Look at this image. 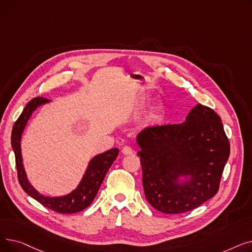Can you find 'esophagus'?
<instances>
[{
  "label": "esophagus",
  "instance_id": "34e87169",
  "mask_svg": "<svg viewBox=\"0 0 252 252\" xmlns=\"http://www.w3.org/2000/svg\"><path fill=\"white\" fill-rule=\"evenodd\" d=\"M122 153L125 154V155H130V154H133V150H131L130 147L126 146V147H124V148L122 149Z\"/></svg>",
  "mask_w": 252,
  "mask_h": 252
}]
</instances>
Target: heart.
I'll list each match as a JSON object with an SVG mask.
<instances>
[{
	"mask_svg": "<svg viewBox=\"0 0 252 252\" xmlns=\"http://www.w3.org/2000/svg\"><path fill=\"white\" fill-rule=\"evenodd\" d=\"M161 108H162V105H161V103H157L156 105H154V106H153V108H152V113H154V114L158 113V112H159V111L161 110Z\"/></svg>",
	"mask_w": 252,
	"mask_h": 252,
	"instance_id": "heart-1",
	"label": "heart"
}]
</instances>
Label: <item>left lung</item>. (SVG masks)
<instances>
[{
  "instance_id": "8db88e82",
  "label": "left lung",
  "mask_w": 252,
  "mask_h": 252,
  "mask_svg": "<svg viewBox=\"0 0 252 252\" xmlns=\"http://www.w3.org/2000/svg\"><path fill=\"white\" fill-rule=\"evenodd\" d=\"M137 144L145 196L158 211L186 213L217 194L230 143L211 108L197 104L183 124L145 128Z\"/></svg>"
}]
</instances>
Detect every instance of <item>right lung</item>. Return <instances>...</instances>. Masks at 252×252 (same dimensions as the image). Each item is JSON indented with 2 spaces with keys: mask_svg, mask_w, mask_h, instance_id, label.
I'll return each instance as SVG.
<instances>
[{
  "mask_svg": "<svg viewBox=\"0 0 252 252\" xmlns=\"http://www.w3.org/2000/svg\"><path fill=\"white\" fill-rule=\"evenodd\" d=\"M50 102L51 100L42 97L33 98L26 104L19 118L13 126L11 145L15 154L18 181L24 192L44 206L60 214H74L87 208L94 200L106 174L116 159L119 150L118 148H111L93 157L81 182L78 183L76 188L68 194L51 197L39 193L31 184L25 173L21 153V138L32 113L38 107Z\"/></svg>",
  "mask_w": 252,
  "mask_h": 252,
  "instance_id": "obj_1",
  "label": "right lung"
}]
</instances>
